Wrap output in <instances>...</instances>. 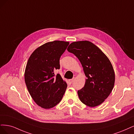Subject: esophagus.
Segmentation results:
<instances>
[{"mask_svg":"<svg viewBox=\"0 0 134 134\" xmlns=\"http://www.w3.org/2000/svg\"><path fill=\"white\" fill-rule=\"evenodd\" d=\"M68 82H69V83H72L73 82V79H70V80H68Z\"/></svg>","mask_w":134,"mask_h":134,"instance_id":"esophagus-1","label":"esophagus"}]
</instances>
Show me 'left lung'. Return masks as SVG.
I'll use <instances>...</instances> for the list:
<instances>
[{
  "label": "left lung",
  "mask_w": 134,
  "mask_h": 134,
  "mask_svg": "<svg viewBox=\"0 0 134 134\" xmlns=\"http://www.w3.org/2000/svg\"><path fill=\"white\" fill-rule=\"evenodd\" d=\"M67 51L78 58L87 77L84 87L77 91L80 101L89 107L101 105L110 95L115 84V72L109 59L88 41L72 42Z\"/></svg>",
  "instance_id": "obj_1"
}]
</instances>
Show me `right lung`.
<instances>
[{
	"label": "right lung",
	"instance_id": "1",
	"mask_svg": "<svg viewBox=\"0 0 134 134\" xmlns=\"http://www.w3.org/2000/svg\"><path fill=\"white\" fill-rule=\"evenodd\" d=\"M68 42H47L34 51L25 67L24 80L33 100L40 107L49 109L61 101L67 87L59 74V59L68 46Z\"/></svg>",
	"mask_w": 134,
	"mask_h": 134
}]
</instances>
